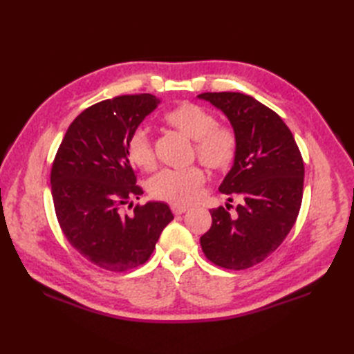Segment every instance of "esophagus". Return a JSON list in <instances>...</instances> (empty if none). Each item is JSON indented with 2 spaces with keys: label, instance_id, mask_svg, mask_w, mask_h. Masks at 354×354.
<instances>
[{
  "label": "esophagus",
  "instance_id": "1",
  "mask_svg": "<svg viewBox=\"0 0 354 354\" xmlns=\"http://www.w3.org/2000/svg\"><path fill=\"white\" fill-rule=\"evenodd\" d=\"M189 209H190V208L185 207V205H176V204L171 205V212L175 213L176 216H178V214H184V213L189 212Z\"/></svg>",
  "mask_w": 354,
  "mask_h": 354
}]
</instances>
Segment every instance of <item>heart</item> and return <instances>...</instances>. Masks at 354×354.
Instances as JSON below:
<instances>
[{
	"mask_svg": "<svg viewBox=\"0 0 354 354\" xmlns=\"http://www.w3.org/2000/svg\"><path fill=\"white\" fill-rule=\"evenodd\" d=\"M164 122L194 141L201 162L213 170L231 167L237 153V138L228 126L217 124L216 117L196 103H181L164 114ZM127 156L141 170L155 167V153L145 131H137L127 140ZM205 183V173L199 167L162 170L149 181L150 196L176 205L196 201Z\"/></svg>",
	"mask_w": 354,
	"mask_h": 354,
	"instance_id": "b5f03b06",
	"label": "heart"
}]
</instances>
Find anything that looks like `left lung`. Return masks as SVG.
I'll use <instances>...</instances> for the list:
<instances>
[{
    "mask_svg": "<svg viewBox=\"0 0 354 354\" xmlns=\"http://www.w3.org/2000/svg\"><path fill=\"white\" fill-rule=\"evenodd\" d=\"M199 100L223 112L236 133L237 153L219 192L242 196L236 216L213 208V223L201 237L214 265L246 269L281 245L297 221L303 199L304 162L289 127L254 97L242 93H204ZM231 202V198H228Z\"/></svg>",
    "mask_w": 354,
    "mask_h": 354,
    "instance_id": "8db88e82",
    "label": "left lung"
}]
</instances>
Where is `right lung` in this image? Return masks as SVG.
<instances>
[{
  "instance_id": "add662e5",
  "label": "right lung",
  "mask_w": 354,
  "mask_h": 354,
  "mask_svg": "<svg viewBox=\"0 0 354 354\" xmlns=\"http://www.w3.org/2000/svg\"><path fill=\"white\" fill-rule=\"evenodd\" d=\"M160 99L122 95L89 106L70 124L51 167V194L68 242L94 265L123 272L146 263L173 213L149 201L122 213L142 193L127 156V140Z\"/></svg>"
}]
</instances>
